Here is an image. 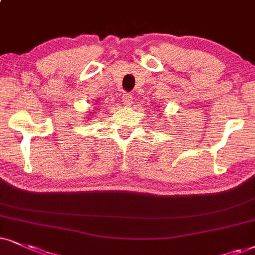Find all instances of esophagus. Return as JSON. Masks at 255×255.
Returning <instances> with one entry per match:
<instances>
[{"label": "esophagus", "instance_id": "34e87169", "mask_svg": "<svg viewBox=\"0 0 255 255\" xmlns=\"http://www.w3.org/2000/svg\"><path fill=\"white\" fill-rule=\"evenodd\" d=\"M131 101H133V96H131L129 93H125V94L122 95V104L125 106L130 105Z\"/></svg>", "mask_w": 255, "mask_h": 255}]
</instances>
